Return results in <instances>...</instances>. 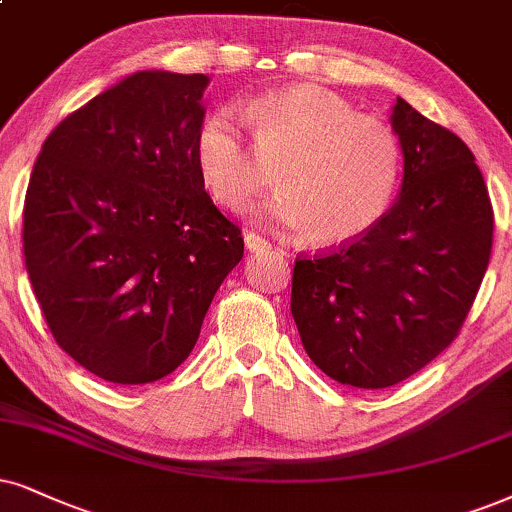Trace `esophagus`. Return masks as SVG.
I'll return each instance as SVG.
<instances>
[{
	"mask_svg": "<svg viewBox=\"0 0 512 512\" xmlns=\"http://www.w3.org/2000/svg\"><path fill=\"white\" fill-rule=\"evenodd\" d=\"M245 248H248L250 252L267 250L269 241H267V238H262L260 234H255V231H245Z\"/></svg>",
	"mask_w": 512,
	"mask_h": 512,
	"instance_id": "obj_1",
	"label": "esophagus"
}]
</instances>
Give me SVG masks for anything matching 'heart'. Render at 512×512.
<instances>
[{"instance_id":"1","label":"heart","mask_w":512,"mask_h":512,"mask_svg":"<svg viewBox=\"0 0 512 512\" xmlns=\"http://www.w3.org/2000/svg\"><path fill=\"white\" fill-rule=\"evenodd\" d=\"M217 108L196 132L200 181L222 208L243 210L278 167L283 189L260 208L267 222L309 231L323 248L366 236L390 210L401 179V141L390 125L340 94L293 84ZM253 129L252 142L244 122Z\"/></svg>"}]
</instances>
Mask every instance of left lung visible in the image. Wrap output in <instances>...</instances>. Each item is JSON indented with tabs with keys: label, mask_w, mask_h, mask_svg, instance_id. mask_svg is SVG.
<instances>
[{
	"label": "left lung",
	"mask_w": 512,
	"mask_h": 512,
	"mask_svg": "<svg viewBox=\"0 0 512 512\" xmlns=\"http://www.w3.org/2000/svg\"><path fill=\"white\" fill-rule=\"evenodd\" d=\"M399 200L357 241L297 255L290 312L309 359L342 385L411 378L461 333L487 271L494 210L475 155L397 99Z\"/></svg>",
	"instance_id": "obj_1"
}]
</instances>
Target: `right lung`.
Returning <instances> with one entry per match:
<instances>
[{
  "label": "right lung",
  "mask_w": 512,
  "mask_h": 512,
  "mask_svg": "<svg viewBox=\"0 0 512 512\" xmlns=\"http://www.w3.org/2000/svg\"><path fill=\"white\" fill-rule=\"evenodd\" d=\"M208 75L141 70L44 141L23 208L32 290L63 352L108 383L170 375L243 236L200 181Z\"/></svg>",
  "instance_id": "right-lung-1"
}]
</instances>
